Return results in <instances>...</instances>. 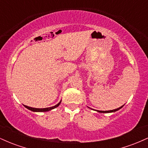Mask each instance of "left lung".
<instances>
[{
  "label": "left lung",
  "mask_w": 148,
  "mask_h": 148,
  "mask_svg": "<svg viewBox=\"0 0 148 148\" xmlns=\"http://www.w3.org/2000/svg\"><path fill=\"white\" fill-rule=\"evenodd\" d=\"M124 106V105H123ZM123 106L119 107V108H116V109H113V110H110V111H97V112H99V113H112V112H115L117 111H118V110H120V108H123Z\"/></svg>",
  "instance_id": "left-lung-1"
}]
</instances>
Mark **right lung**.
I'll return each mask as SVG.
<instances>
[{
	"label": "right lung",
	"mask_w": 148,
	"mask_h": 148,
	"mask_svg": "<svg viewBox=\"0 0 148 148\" xmlns=\"http://www.w3.org/2000/svg\"><path fill=\"white\" fill-rule=\"evenodd\" d=\"M61 103V101L59 102L58 104L55 105L54 106H52V107H49V108H32V107H29V106H25L26 108H28V109L30 110V111H33V112H46V111H51V110L53 109V108H56L60 105V103Z\"/></svg>",
	"instance_id": "add662e5"
}]
</instances>
